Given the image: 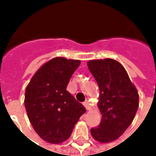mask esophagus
Wrapping results in <instances>:
<instances>
[{
  "label": "esophagus",
  "mask_w": 156,
  "mask_h": 156,
  "mask_svg": "<svg viewBox=\"0 0 156 156\" xmlns=\"http://www.w3.org/2000/svg\"><path fill=\"white\" fill-rule=\"evenodd\" d=\"M83 105H84V107L86 108V109H89V108H90V105H89V103H88L87 100L83 102Z\"/></svg>",
  "instance_id": "34e87169"
}]
</instances>
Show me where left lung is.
<instances>
[{
    "label": "left lung",
    "instance_id": "left-lung-1",
    "mask_svg": "<svg viewBox=\"0 0 156 156\" xmlns=\"http://www.w3.org/2000/svg\"><path fill=\"white\" fill-rule=\"evenodd\" d=\"M88 66L99 88L98 105L102 115L100 124L90 131L94 140L108 143L131 124L139 107V94L126 70L116 60H92Z\"/></svg>",
    "mask_w": 156,
    "mask_h": 156
}]
</instances>
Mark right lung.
<instances>
[{
    "label": "right lung",
    "instance_id": "add662e5",
    "mask_svg": "<svg viewBox=\"0 0 156 156\" xmlns=\"http://www.w3.org/2000/svg\"><path fill=\"white\" fill-rule=\"evenodd\" d=\"M79 60L55 58L39 68L26 88L25 108L40 137L60 144L70 137L74 125L86 112L66 89Z\"/></svg>",
    "mask_w": 156,
    "mask_h": 156
}]
</instances>
